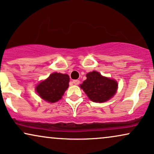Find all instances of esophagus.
Wrapping results in <instances>:
<instances>
[{"label": "esophagus", "mask_w": 154, "mask_h": 154, "mask_svg": "<svg viewBox=\"0 0 154 154\" xmlns=\"http://www.w3.org/2000/svg\"><path fill=\"white\" fill-rule=\"evenodd\" d=\"M72 83L75 85H79V83H80V81H79V80H73V81H72Z\"/></svg>", "instance_id": "34e87169"}]
</instances>
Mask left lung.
Returning a JSON list of instances; mask_svg holds the SVG:
<instances>
[{"instance_id":"1","label":"left lung","mask_w":154,"mask_h":154,"mask_svg":"<svg viewBox=\"0 0 154 154\" xmlns=\"http://www.w3.org/2000/svg\"><path fill=\"white\" fill-rule=\"evenodd\" d=\"M86 77L80 86L92 101L103 103L114 96L118 88L116 81L102 76L96 71L90 72Z\"/></svg>"}]
</instances>
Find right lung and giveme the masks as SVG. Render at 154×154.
<instances>
[{"label": "right lung", "instance_id": "1", "mask_svg": "<svg viewBox=\"0 0 154 154\" xmlns=\"http://www.w3.org/2000/svg\"><path fill=\"white\" fill-rule=\"evenodd\" d=\"M70 78L67 74L54 73L35 88L40 97L50 103H55L62 98L68 88Z\"/></svg>", "mask_w": 154, "mask_h": 154}]
</instances>
